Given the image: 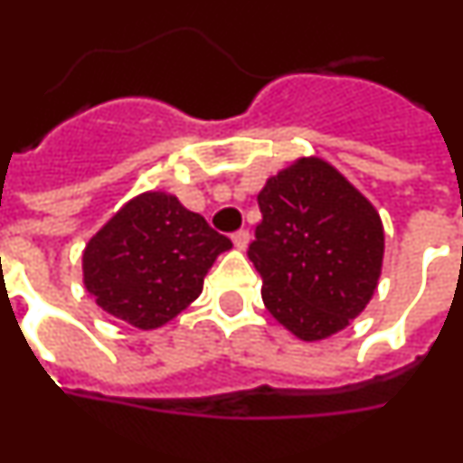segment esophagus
<instances>
[{
    "label": "esophagus",
    "instance_id": "1",
    "mask_svg": "<svg viewBox=\"0 0 463 463\" xmlns=\"http://www.w3.org/2000/svg\"><path fill=\"white\" fill-rule=\"evenodd\" d=\"M232 244L240 249V251H244L246 244H249V231H244V228H240V231L232 232Z\"/></svg>",
    "mask_w": 463,
    "mask_h": 463
}]
</instances>
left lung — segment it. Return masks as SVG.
I'll return each instance as SVG.
<instances>
[{"label": "left lung", "instance_id": "1", "mask_svg": "<svg viewBox=\"0 0 463 463\" xmlns=\"http://www.w3.org/2000/svg\"><path fill=\"white\" fill-rule=\"evenodd\" d=\"M262 222L249 258L267 310L301 340L345 329L377 288V210L322 159H299L258 194Z\"/></svg>", "mask_w": 463, "mask_h": 463}]
</instances>
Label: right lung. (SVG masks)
Returning a JSON list of instances; mask_svg holds the SVG:
<instances>
[{
    "label": "right lung",
    "mask_w": 463,
    "mask_h": 463,
    "mask_svg": "<svg viewBox=\"0 0 463 463\" xmlns=\"http://www.w3.org/2000/svg\"><path fill=\"white\" fill-rule=\"evenodd\" d=\"M232 241L175 196L129 201L84 249L95 304L137 329H157L201 295L212 262Z\"/></svg>",
    "instance_id": "right-lung-1"
}]
</instances>
